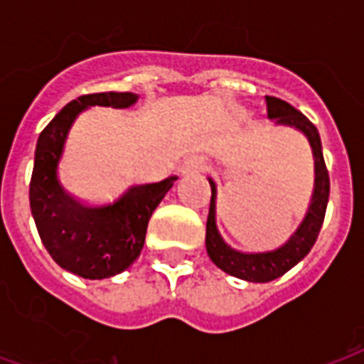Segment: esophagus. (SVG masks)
I'll return each instance as SVG.
<instances>
[{
	"label": "esophagus",
	"instance_id": "obj_1",
	"mask_svg": "<svg viewBox=\"0 0 364 364\" xmlns=\"http://www.w3.org/2000/svg\"><path fill=\"white\" fill-rule=\"evenodd\" d=\"M205 168V160L204 156H200V154H191L185 159L181 166L183 173H196V171L204 170Z\"/></svg>",
	"mask_w": 364,
	"mask_h": 364
}]
</instances>
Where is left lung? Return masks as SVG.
Segmentation results:
<instances>
[{"label":"left lung","instance_id":"8db88e82","mask_svg":"<svg viewBox=\"0 0 364 364\" xmlns=\"http://www.w3.org/2000/svg\"><path fill=\"white\" fill-rule=\"evenodd\" d=\"M266 111H268L270 121L282 126H291L294 130L302 132L310 143L311 154H314V193H311L310 205H308L304 219L299 225V228L291 234L287 242L279 247L272 249V251L245 253V251H240V249L228 245L219 234L215 219L217 185L211 177H208L211 185L210 215H208V223H205L208 255L217 268H221L223 272H227L230 276L240 277L243 282L253 283H266L283 276L285 272L291 270L294 264H299L300 260L310 253V249L314 247L317 240V234L321 230L325 211H327L328 188H331L328 171L325 168V160H323L321 137H319L316 126L311 124L300 111L294 109L293 105H289L287 102L279 98L266 96Z\"/></svg>","mask_w":364,"mask_h":364}]
</instances>
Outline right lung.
Listing matches in <instances>:
<instances>
[{
	"mask_svg": "<svg viewBox=\"0 0 364 364\" xmlns=\"http://www.w3.org/2000/svg\"><path fill=\"white\" fill-rule=\"evenodd\" d=\"M134 92L87 94L73 100L48 122L36 145L30 181V208L48 255L64 270L85 279H104L124 272L139 257L149 219L177 177L132 185L117 198L85 204L65 193L58 177L65 139L82 111L94 105L126 109Z\"/></svg>",
	"mask_w": 364,
	"mask_h": 364,
	"instance_id": "obj_1",
	"label": "right lung"
}]
</instances>
